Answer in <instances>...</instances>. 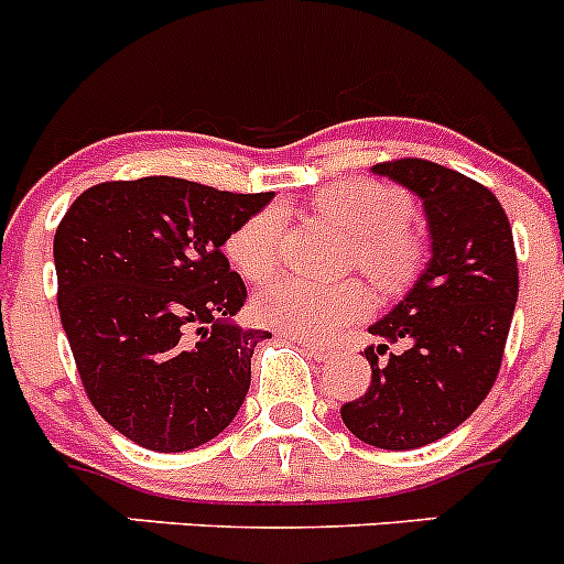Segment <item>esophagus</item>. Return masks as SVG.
I'll return each mask as SVG.
<instances>
[{"mask_svg": "<svg viewBox=\"0 0 564 564\" xmlns=\"http://www.w3.org/2000/svg\"><path fill=\"white\" fill-rule=\"evenodd\" d=\"M288 337H291V340L296 343V346H302L304 351L310 354V357L318 359V362H326V359L335 357V351H332V348H326V346H321V343L307 340V337H299V335H288Z\"/></svg>", "mask_w": 564, "mask_h": 564, "instance_id": "esophagus-1", "label": "esophagus"}]
</instances>
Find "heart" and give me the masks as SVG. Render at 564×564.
Segmentation results:
<instances>
[{"instance_id": "b5f03b06", "label": "heart", "mask_w": 564, "mask_h": 564, "mask_svg": "<svg viewBox=\"0 0 564 564\" xmlns=\"http://www.w3.org/2000/svg\"><path fill=\"white\" fill-rule=\"evenodd\" d=\"M315 216L351 235V260L379 291L410 282L423 260V240L406 224L410 198L377 180H340L313 196ZM227 251L249 282H262L279 268L282 218L273 207L246 218L227 240ZM257 318L288 335L329 340L368 310L362 285L346 279L321 285L313 279L285 276L262 288Z\"/></svg>"}]
</instances>
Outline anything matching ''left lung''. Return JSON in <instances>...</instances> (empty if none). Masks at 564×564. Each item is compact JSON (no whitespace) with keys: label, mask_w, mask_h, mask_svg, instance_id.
Returning a JSON list of instances; mask_svg holds the SVG:
<instances>
[{"label":"left lung","mask_w":564,"mask_h":564,"mask_svg":"<svg viewBox=\"0 0 564 564\" xmlns=\"http://www.w3.org/2000/svg\"><path fill=\"white\" fill-rule=\"evenodd\" d=\"M423 198L432 260L404 302L371 326V388L340 406L348 432L388 452L446 437L501 371L518 302L509 218L490 187L432 160L373 165Z\"/></svg>","instance_id":"8db88e82"}]
</instances>
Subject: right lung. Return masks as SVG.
<instances>
[{
  "label": "right lung",
  "instance_id": "obj_1",
  "mask_svg": "<svg viewBox=\"0 0 564 564\" xmlns=\"http://www.w3.org/2000/svg\"><path fill=\"white\" fill-rule=\"evenodd\" d=\"M273 193L143 176L99 182L55 232L57 310L90 404L149 452H191L232 423L251 354L246 285L221 251Z\"/></svg>",
  "mask_w": 564,
  "mask_h": 564
}]
</instances>
